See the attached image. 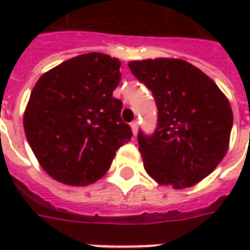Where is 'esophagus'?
<instances>
[{
    "label": "esophagus",
    "instance_id": "34e87169",
    "mask_svg": "<svg viewBox=\"0 0 250 250\" xmlns=\"http://www.w3.org/2000/svg\"><path fill=\"white\" fill-rule=\"evenodd\" d=\"M130 128H132L133 135H136V133H138V128H139V122H138V121H133V122L130 124Z\"/></svg>",
    "mask_w": 250,
    "mask_h": 250
}]
</instances>
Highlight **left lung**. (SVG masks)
Masks as SVG:
<instances>
[{"label":"left lung","mask_w":250,"mask_h":250,"mask_svg":"<svg viewBox=\"0 0 250 250\" xmlns=\"http://www.w3.org/2000/svg\"><path fill=\"white\" fill-rule=\"evenodd\" d=\"M128 66L151 90L159 110L154 133L138 135L146 172L160 185L193 187L226 156L234 120L229 101L184 60H142Z\"/></svg>","instance_id":"left-lung-1"}]
</instances>
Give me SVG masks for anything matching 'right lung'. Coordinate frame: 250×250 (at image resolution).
Wrapping results in <instances>:
<instances>
[{
    "label": "right lung",
    "mask_w": 250,
    "mask_h": 250,
    "mask_svg": "<svg viewBox=\"0 0 250 250\" xmlns=\"http://www.w3.org/2000/svg\"><path fill=\"white\" fill-rule=\"evenodd\" d=\"M121 61L101 53L60 63L34 84L23 114L27 142L44 171L72 187L90 185L111 167L132 138L112 97Z\"/></svg>",
    "instance_id": "1"
}]
</instances>
